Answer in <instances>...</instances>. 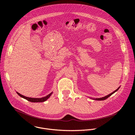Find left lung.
<instances>
[{"label":"left lung","instance_id":"obj_1","mask_svg":"<svg viewBox=\"0 0 135 135\" xmlns=\"http://www.w3.org/2000/svg\"><path fill=\"white\" fill-rule=\"evenodd\" d=\"M119 88H120V87H119V88H118L116 90H115L114 91H113L112 93H111L109 94L108 95H107L105 96V97H104L100 98H96V99H94V100H105V99H106L107 98H108L109 97H110V96L112 94H113L114 93H115V92L117 91L119 89Z\"/></svg>","mask_w":135,"mask_h":135}]
</instances>
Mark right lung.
I'll return each instance as SVG.
<instances>
[{"label":"right lung","mask_w":135,"mask_h":135,"mask_svg":"<svg viewBox=\"0 0 135 135\" xmlns=\"http://www.w3.org/2000/svg\"><path fill=\"white\" fill-rule=\"evenodd\" d=\"M16 93H17V94H18L20 96V97L26 99V100L30 102H33V103H38V102H44L45 101H46L51 96V95L52 94V92L50 93L49 94H48L47 95L45 96V97H43V98H29V97H26V96H24L22 94H21L20 93H19L18 92H16Z\"/></svg>","instance_id":"1"}]
</instances>
